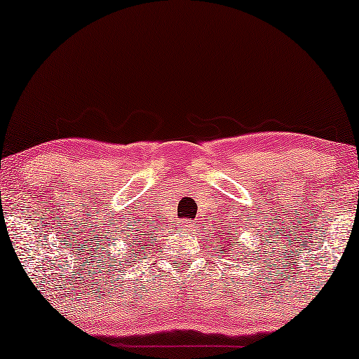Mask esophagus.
Segmentation results:
<instances>
[{
	"instance_id": "1",
	"label": "esophagus",
	"mask_w": 359,
	"mask_h": 359,
	"mask_svg": "<svg viewBox=\"0 0 359 359\" xmlns=\"http://www.w3.org/2000/svg\"><path fill=\"white\" fill-rule=\"evenodd\" d=\"M181 227H183L184 232H193V225H191L189 222H184L183 225H181Z\"/></svg>"
}]
</instances>
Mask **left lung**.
<instances>
[{"instance_id":"left-lung-1","label":"left lung","mask_w":359,"mask_h":359,"mask_svg":"<svg viewBox=\"0 0 359 359\" xmlns=\"http://www.w3.org/2000/svg\"><path fill=\"white\" fill-rule=\"evenodd\" d=\"M233 229L231 227H225V230H229V232H224V230H220L217 232V237H214V242H215V247H217V253L222 255V257H227L229 252H232L235 250V243L237 242V233H233L232 230L238 229L240 225L233 222Z\"/></svg>"}]
</instances>
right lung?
Here are the masks:
<instances>
[{"label":"right lung","instance_id":"add662e5","mask_svg":"<svg viewBox=\"0 0 359 359\" xmlns=\"http://www.w3.org/2000/svg\"><path fill=\"white\" fill-rule=\"evenodd\" d=\"M132 224L134 225H130V230H126L124 237H122L124 238L122 243H124L126 248V257L119 258V262L124 259V263H134L135 258H145L155 237V229L149 225V222H144V220L137 222V220H134ZM117 255L121 257V253Z\"/></svg>","mask_w":359,"mask_h":359}]
</instances>
